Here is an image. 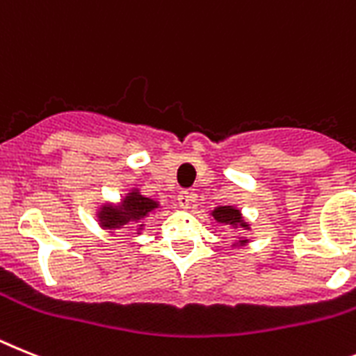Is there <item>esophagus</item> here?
<instances>
[{"instance_id": "obj_1", "label": "esophagus", "mask_w": 356, "mask_h": 356, "mask_svg": "<svg viewBox=\"0 0 356 356\" xmlns=\"http://www.w3.org/2000/svg\"><path fill=\"white\" fill-rule=\"evenodd\" d=\"M177 201L181 204V208H190L197 201V193L190 192V190H184V192H181L177 195Z\"/></svg>"}]
</instances>
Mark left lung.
<instances>
[{
  "instance_id": "obj_1",
  "label": "left lung",
  "mask_w": 356,
  "mask_h": 356,
  "mask_svg": "<svg viewBox=\"0 0 356 356\" xmlns=\"http://www.w3.org/2000/svg\"><path fill=\"white\" fill-rule=\"evenodd\" d=\"M210 217H213V220L220 226H228L232 229H241L243 234L250 232L252 229V224L248 222L244 219L243 211L238 210L237 206H229V204H224V206H215L213 210L210 211ZM252 243L248 235H241L238 234L237 237L234 238V243H232V248L238 250V248H244L248 244Z\"/></svg>"
}]
</instances>
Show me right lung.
Wrapping results in <instances>:
<instances>
[{
	"mask_svg": "<svg viewBox=\"0 0 356 356\" xmlns=\"http://www.w3.org/2000/svg\"><path fill=\"white\" fill-rule=\"evenodd\" d=\"M161 208L164 206L159 201L143 195L141 188L132 186L118 202H101L95 210V217L99 228L106 229L110 235L118 234L121 229H134L137 235H141L145 232L146 217H150V213Z\"/></svg>",
	"mask_w": 356,
	"mask_h": 356,
	"instance_id": "obj_1",
	"label": "right lung"
}]
</instances>
